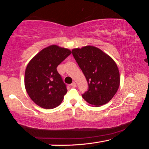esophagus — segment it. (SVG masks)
<instances>
[{
  "instance_id": "obj_1",
  "label": "esophagus",
  "mask_w": 149,
  "mask_h": 149,
  "mask_svg": "<svg viewBox=\"0 0 149 149\" xmlns=\"http://www.w3.org/2000/svg\"><path fill=\"white\" fill-rule=\"evenodd\" d=\"M71 85L73 87H76V84H75V82H73L71 84Z\"/></svg>"
}]
</instances>
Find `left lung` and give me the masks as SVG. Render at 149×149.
<instances>
[{"label":"left lung","mask_w":149,"mask_h":149,"mask_svg":"<svg viewBox=\"0 0 149 149\" xmlns=\"http://www.w3.org/2000/svg\"><path fill=\"white\" fill-rule=\"evenodd\" d=\"M72 54L88 83L89 87L82 97L93 106L107 104L120 86V73L116 62L101 50L93 46L73 49Z\"/></svg>","instance_id":"1"}]
</instances>
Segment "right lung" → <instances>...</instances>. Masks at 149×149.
<instances>
[{"mask_svg": "<svg viewBox=\"0 0 149 149\" xmlns=\"http://www.w3.org/2000/svg\"><path fill=\"white\" fill-rule=\"evenodd\" d=\"M71 53L69 49L51 45L27 64L25 87L31 99L40 107L52 109L61 104L68 90L56 68Z\"/></svg>", "mask_w": 149, "mask_h": 149, "instance_id": "1", "label": "right lung"}]
</instances>
